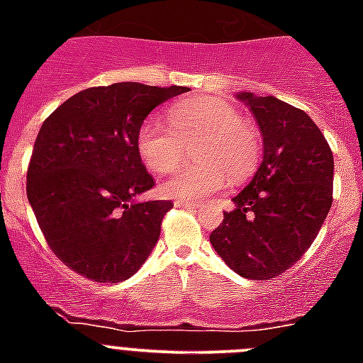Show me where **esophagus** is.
I'll return each instance as SVG.
<instances>
[{"label":"esophagus","mask_w":363,"mask_h":363,"mask_svg":"<svg viewBox=\"0 0 363 363\" xmlns=\"http://www.w3.org/2000/svg\"><path fill=\"white\" fill-rule=\"evenodd\" d=\"M176 207H184V209H196L198 201H191V200H174Z\"/></svg>","instance_id":"esophagus-1"}]
</instances>
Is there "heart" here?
Returning <instances> with one entry per match:
<instances>
[{"mask_svg":"<svg viewBox=\"0 0 363 363\" xmlns=\"http://www.w3.org/2000/svg\"><path fill=\"white\" fill-rule=\"evenodd\" d=\"M192 145L198 162L178 167L160 185L163 196L203 200L227 185L229 176L242 179L259 160V134L252 123L223 99L189 98L169 107V123L147 118L136 136L138 152L154 172H167L182 158L184 143Z\"/></svg>","mask_w":363,"mask_h":363,"instance_id":"1","label":"heart"}]
</instances>
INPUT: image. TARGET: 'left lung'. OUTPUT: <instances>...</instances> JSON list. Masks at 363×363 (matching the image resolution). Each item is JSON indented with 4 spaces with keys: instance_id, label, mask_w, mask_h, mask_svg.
Here are the masks:
<instances>
[{
    "instance_id": "1",
    "label": "left lung",
    "mask_w": 363,
    "mask_h": 363,
    "mask_svg": "<svg viewBox=\"0 0 363 363\" xmlns=\"http://www.w3.org/2000/svg\"><path fill=\"white\" fill-rule=\"evenodd\" d=\"M238 98L262 130L264 160L211 243L240 277L269 280L293 267L316 238L333 205L335 160L303 111L274 96Z\"/></svg>"
}]
</instances>
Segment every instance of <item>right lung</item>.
I'll list each match as a JSON object with an SVG mask.
<instances>
[{
  "label": "right lung",
  "instance_id": "add662e5",
  "mask_svg": "<svg viewBox=\"0 0 363 363\" xmlns=\"http://www.w3.org/2000/svg\"><path fill=\"white\" fill-rule=\"evenodd\" d=\"M187 91L136 82L92 86L43 121L27 196L67 267L98 284H120L149 258L172 201L136 200L154 187L136 136L152 108Z\"/></svg>",
  "mask_w": 363,
  "mask_h": 363
}]
</instances>
